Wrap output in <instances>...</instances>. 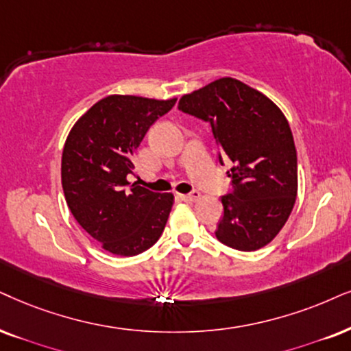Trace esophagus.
<instances>
[{
	"mask_svg": "<svg viewBox=\"0 0 351 351\" xmlns=\"http://www.w3.org/2000/svg\"><path fill=\"white\" fill-rule=\"evenodd\" d=\"M181 199L186 202H196L197 199H201V193H199V191H193V193L189 194H181Z\"/></svg>",
	"mask_w": 351,
	"mask_h": 351,
	"instance_id": "34e87169",
	"label": "esophagus"
}]
</instances>
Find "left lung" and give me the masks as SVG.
Instances as JSON below:
<instances>
[{"label": "left lung", "instance_id": "left-lung-1", "mask_svg": "<svg viewBox=\"0 0 351 351\" xmlns=\"http://www.w3.org/2000/svg\"><path fill=\"white\" fill-rule=\"evenodd\" d=\"M178 108L210 124L220 163L233 162V191L221 196L217 239L238 251L269 245L287 223L298 193L296 149L285 114L233 77L183 95Z\"/></svg>", "mask_w": 351, "mask_h": 351}]
</instances>
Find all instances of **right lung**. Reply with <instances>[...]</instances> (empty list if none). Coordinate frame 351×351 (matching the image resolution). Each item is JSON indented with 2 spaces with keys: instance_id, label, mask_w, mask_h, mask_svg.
<instances>
[{
  "instance_id": "add662e5",
  "label": "right lung",
  "mask_w": 351,
  "mask_h": 351,
  "mask_svg": "<svg viewBox=\"0 0 351 351\" xmlns=\"http://www.w3.org/2000/svg\"><path fill=\"white\" fill-rule=\"evenodd\" d=\"M175 104L176 99L108 95L69 131L61 158L66 202L77 223L112 254H141L165 228L173 194L154 193L126 178L145 132Z\"/></svg>"
}]
</instances>
